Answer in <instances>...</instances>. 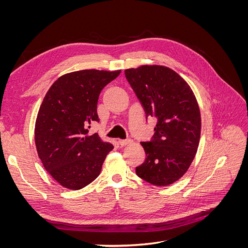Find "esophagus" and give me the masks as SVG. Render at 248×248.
Wrapping results in <instances>:
<instances>
[{
	"instance_id": "obj_1",
	"label": "esophagus",
	"mask_w": 248,
	"mask_h": 248,
	"mask_svg": "<svg viewBox=\"0 0 248 248\" xmlns=\"http://www.w3.org/2000/svg\"><path fill=\"white\" fill-rule=\"evenodd\" d=\"M118 142H119L120 146H126V145L130 144L131 140H119Z\"/></svg>"
}]
</instances>
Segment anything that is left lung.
<instances>
[{"instance_id": "1", "label": "left lung", "mask_w": 248, "mask_h": 248, "mask_svg": "<svg viewBox=\"0 0 248 248\" xmlns=\"http://www.w3.org/2000/svg\"><path fill=\"white\" fill-rule=\"evenodd\" d=\"M125 77L144 107L157 119L151 141L140 142L145 162L137 175L156 186L178 181L197 154L201 138V111L189 85L166 66L141 65L125 70Z\"/></svg>"}]
</instances>
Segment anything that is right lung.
I'll list each match as a JSON object with an SVG mask.
<instances>
[{
    "label": "right lung",
    "instance_id": "right-lung-1",
    "mask_svg": "<svg viewBox=\"0 0 248 248\" xmlns=\"http://www.w3.org/2000/svg\"><path fill=\"white\" fill-rule=\"evenodd\" d=\"M120 73L96 69L67 73L43 98L35 123L37 153L44 169L65 188L78 190L93 182L114 149L98 133L88 134V128L99 121L101 90Z\"/></svg>",
    "mask_w": 248,
    "mask_h": 248
}]
</instances>
